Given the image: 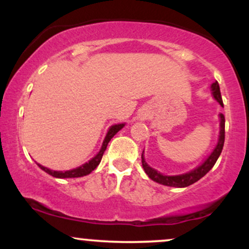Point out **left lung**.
Instances as JSON below:
<instances>
[{"mask_svg": "<svg viewBox=\"0 0 249 249\" xmlns=\"http://www.w3.org/2000/svg\"><path fill=\"white\" fill-rule=\"evenodd\" d=\"M212 91L214 98L220 103L221 107H224V103H222L221 98V92H220L219 83L214 82L212 84ZM225 142V116L222 113H220V136H219V142L216 147L214 148V151L211 153V156L202 162L199 167L194 168L191 172L181 174V176H162L159 172H157L156 170H153L152 167H150L145 161L144 157L142 156V167H144L145 172L153 181L159 182V184L165 185V186H172V187H187L190 185L194 184L196 181H198L199 179H201L207 172H210L211 168L214 166L216 160H218L220 153H221L222 147H224Z\"/></svg>", "mask_w": 249, "mask_h": 249, "instance_id": "obj_1", "label": "left lung"}]
</instances>
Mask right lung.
<instances>
[{
  "mask_svg": "<svg viewBox=\"0 0 249 249\" xmlns=\"http://www.w3.org/2000/svg\"><path fill=\"white\" fill-rule=\"evenodd\" d=\"M124 126V124H117V125H113V126L110 127V130H108V132L107 134V137H105L104 142H103V146L101 148V151H99L98 154H97L96 157H93L92 159H91L90 161L87 162V164L82 165V166L77 167V168H73V170H70V171H64V172H62V171H53V170H49V168L42 166V165L37 164L39 167L42 168L44 172H47L48 174H50V176L55 177V178H78V177H83V176H87V174L92 172L95 168L98 166V164L101 162L102 160V157L103 154H104L105 150H107V146L108 144V142L111 141V138H112L115 134L118 132L121 128H123Z\"/></svg>",
  "mask_w": 249,
  "mask_h": 249,
  "instance_id": "1",
  "label": "right lung"
}]
</instances>
